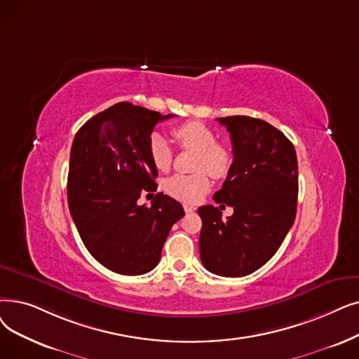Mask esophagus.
<instances>
[{
  "label": "esophagus",
  "instance_id": "obj_1",
  "mask_svg": "<svg viewBox=\"0 0 359 359\" xmlns=\"http://www.w3.org/2000/svg\"><path fill=\"white\" fill-rule=\"evenodd\" d=\"M183 208H184V211L188 212V214H189V212H194V211L196 210V208H195L194 205H191V204H184V205H183Z\"/></svg>",
  "mask_w": 359,
  "mask_h": 359
}]
</instances>
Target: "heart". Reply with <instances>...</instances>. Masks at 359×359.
I'll list each match as a JSON object with an SVG mask.
<instances>
[{
  "mask_svg": "<svg viewBox=\"0 0 359 359\" xmlns=\"http://www.w3.org/2000/svg\"><path fill=\"white\" fill-rule=\"evenodd\" d=\"M173 136L182 148L196 151L194 164L196 173L168 177L164 182V191L179 201L196 202L210 189V180L205 171L214 179L226 177L233 163V154L227 147L217 142L215 132L204 123L179 124L173 129ZM148 154L152 164L161 171H165L173 163V148L158 132L149 136Z\"/></svg>",
  "mask_w": 359,
  "mask_h": 359,
  "instance_id": "b5f03b06",
  "label": "heart"
}]
</instances>
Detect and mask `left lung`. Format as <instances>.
I'll use <instances>...</instances> for the list:
<instances>
[{
    "mask_svg": "<svg viewBox=\"0 0 359 359\" xmlns=\"http://www.w3.org/2000/svg\"><path fill=\"white\" fill-rule=\"evenodd\" d=\"M217 121L230 133L233 163L212 198L217 204L233 207V215L223 220L214 205L198 208L199 255L214 274L243 277L277 252L293 226L298 160L293 144L267 121L248 116L218 117Z\"/></svg>",
    "mask_w": 359,
    "mask_h": 359,
    "instance_id": "obj_1",
    "label": "left lung"
}]
</instances>
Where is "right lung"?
<instances>
[{
	"label": "right lung",
	"instance_id": "right-lung-1",
	"mask_svg": "<svg viewBox=\"0 0 359 359\" xmlns=\"http://www.w3.org/2000/svg\"><path fill=\"white\" fill-rule=\"evenodd\" d=\"M173 114L118 102L77 130L70 151L67 201L89 254L124 276L151 271L161 258L170 229L184 215L179 202L157 194L137 205L158 176L148 154L154 126Z\"/></svg>",
	"mask_w": 359,
	"mask_h": 359
}]
</instances>
